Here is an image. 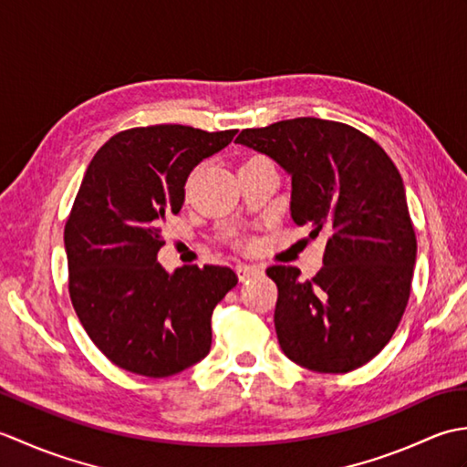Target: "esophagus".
Segmentation results:
<instances>
[{
	"instance_id": "obj_1",
	"label": "esophagus",
	"mask_w": 467,
	"mask_h": 467,
	"mask_svg": "<svg viewBox=\"0 0 467 467\" xmlns=\"http://www.w3.org/2000/svg\"><path fill=\"white\" fill-rule=\"evenodd\" d=\"M236 275H239V281L244 283L256 275H263V269L261 266H253V265H239L236 266Z\"/></svg>"
}]
</instances>
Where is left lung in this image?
Instances as JSON below:
<instances>
[{
    "instance_id": "8db88e82",
    "label": "left lung",
    "mask_w": 467,
    "mask_h": 467,
    "mask_svg": "<svg viewBox=\"0 0 467 467\" xmlns=\"http://www.w3.org/2000/svg\"><path fill=\"white\" fill-rule=\"evenodd\" d=\"M236 142L291 176V218L327 234L323 269L269 266L279 286L275 329L283 353L319 373H347L389 343L410 299L413 224L400 171L355 128L293 118L249 128Z\"/></svg>"
}]
</instances>
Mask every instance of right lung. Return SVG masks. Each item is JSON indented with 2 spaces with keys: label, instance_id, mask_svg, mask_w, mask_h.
<instances>
[{
  "label": "right lung",
  "instance_id": "1",
  "mask_svg": "<svg viewBox=\"0 0 467 467\" xmlns=\"http://www.w3.org/2000/svg\"><path fill=\"white\" fill-rule=\"evenodd\" d=\"M236 130L158 124L112 136L92 158L66 223L69 299L114 365L168 377L211 351V317L239 283L228 266L158 263L161 224L178 214L188 174Z\"/></svg>",
  "mask_w": 467,
  "mask_h": 467
}]
</instances>
